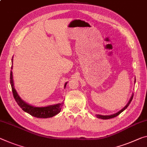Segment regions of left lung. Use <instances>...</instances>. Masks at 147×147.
I'll list each match as a JSON object with an SVG mask.
<instances>
[{
  "label": "left lung",
  "mask_w": 147,
  "mask_h": 147,
  "mask_svg": "<svg viewBox=\"0 0 147 147\" xmlns=\"http://www.w3.org/2000/svg\"><path fill=\"white\" fill-rule=\"evenodd\" d=\"M133 97H134V94H133V95H131V98H130L129 102H128V103L126 105H125V106L124 107V108H123V109H122V110L120 111L119 112H118L117 113L114 114V115H109V116H103V115H96L97 118H101V119H103V120H106V119H110V118H115V117H116V116H117L118 115H119L121 113H122V112L124 111L125 110V109H126L128 106H129V105L130 104V103H131V101H132Z\"/></svg>",
  "instance_id": "8db88e82"
}]
</instances>
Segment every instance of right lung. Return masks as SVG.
Masks as SVG:
<instances>
[{
    "label": "right lung",
    "instance_id": "1",
    "mask_svg": "<svg viewBox=\"0 0 147 147\" xmlns=\"http://www.w3.org/2000/svg\"><path fill=\"white\" fill-rule=\"evenodd\" d=\"M11 69H12V65H11ZM10 84L11 86V90H12V93L13 97L17 102L18 105L22 109L23 111H24L26 113H29L32 116L36 118H51L52 116L56 115L61 111V107L63 105V103H58L54 105H50L48 107H36L29 105L24 102L20 98L19 95H18L17 92H16L14 86H13V76L12 72H10ZM67 83H65V88L66 86Z\"/></svg>",
    "mask_w": 147,
    "mask_h": 147
}]
</instances>
